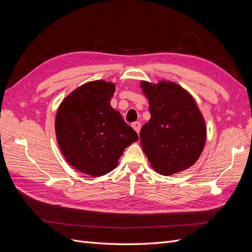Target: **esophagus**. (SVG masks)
Here are the masks:
<instances>
[{"instance_id":"34e87169","label":"esophagus","mask_w":252,"mask_h":252,"mask_svg":"<svg viewBox=\"0 0 252 252\" xmlns=\"http://www.w3.org/2000/svg\"><path fill=\"white\" fill-rule=\"evenodd\" d=\"M132 127H133L134 130L139 133L140 129H141V123H140V122H134V123H132Z\"/></svg>"}]
</instances>
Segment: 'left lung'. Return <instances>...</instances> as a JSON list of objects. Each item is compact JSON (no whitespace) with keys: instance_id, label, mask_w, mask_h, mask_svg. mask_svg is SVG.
I'll return each mask as SVG.
<instances>
[{"instance_id":"obj_1","label":"left lung","mask_w":252,"mask_h":252,"mask_svg":"<svg viewBox=\"0 0 252 252\" xmlns=\"http://www.w3.org/2000/svg\"><path fill=\"white\" fill-rule=\"evenodd\" d=\"M142 88L151 119L143 125L140 139L151 167L165 175L187 169L200 158L206 141L205 122L194 100L170 82H142Z\"/></svg>"}]
</instances>
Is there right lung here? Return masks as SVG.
<instances>
[{"label":"right lung","mask_w":252,"mask_h":252,"mask_svg":"<svg viewBox=\"0 0 252 252\" xmlns=\"http://www.w3.org/2000/svg\"><path fill=\"white\" fill-rule=\"evenodd\" d=\"M116 86L110 82L84 84L60 105L56 133L67 162L81 172L100 177L118 166L138 134L110 106Z\"/></svg>","instance_id":"1"}]
</instances>
